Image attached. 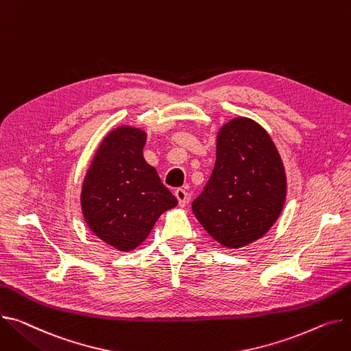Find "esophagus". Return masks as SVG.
Returning <instances> with one entry per match:
<instances>
[{"instance_id":"esophagus-1","label":"esophagus","mask_w":351,"mask_h":351,"mask_svg":"<svg viewBox=\"0 0 351 351\" xmlns=\"http://www.w3.org/2000/svg\"><path fill=\"white\" fill-rule=\"evenodd\" d=\"M175 196L178 199L179 206H186V204H188L189 196H188V192H186L184 189H176L175 191Z\"/></svg>"}]
</instances>
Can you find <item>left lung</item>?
<instances>
[{"label":"left lung","mask_w":351,"mask_h":351,"mask_svg":"<svg viewBox=\"0 0 351 351\" xmlns=\"http://www.w3.org/2000/svg\"><path fill=\"white\" fill-rule=\"evenodd\" d=\"M285 195V171L271 136L240 117L220 130L212 176L192 210L216 241L239 248L265 234Z\"/></svg>","instance_id":"8db88e82"}]
</instances>
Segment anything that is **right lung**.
<instances>
[{
    "label": "right lung",
    "instance_id": "add662e5",
    "mask_svg": "<svg viewBox=\"0 0 351 351\" xmlns=\"http://www.w3.org/2000/svg\"><path fill=\"white\" fill-rule=\"evenodd\" d=\"M147 134L120 127L101 143L82 189L86 223L104 243L131 251L151 232L159 216L178 204L143 156Z\"/></svg>",
    "mask_w": 351,
    "mask_h": 351
}]
</instances>
